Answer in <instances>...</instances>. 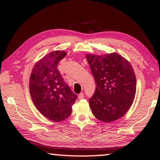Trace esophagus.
<instances>
[{
    "instance_id": "1",
    "label": "esophagus",
    "mask_w": 160,
    "mask_h": 160,
    "mask_svg": "<svg viewBox=\"0 0 160 160\" xmlns=\"http://www.w3.org/2000/svg\"><path fill=\"white\" fill-rule=\"evenodd\" d=\"M78 99L79 100H82V99H83L84 98V93H80L79 95H78Z\"/></svg>"
}]
</instances>
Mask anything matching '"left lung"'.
<instances>
[{"label":"left lung","instance_id":"1","mask_svg":"<svg viewBox=\"0 0 160 160\" xmlns=\"http://www.w3.org/2000/svg\"><path fill=\"white\" fill-rule=\"evenodd\" d=\"M85 56L96 82V91L89 99L92 113L104 122L118 120L131 107L136 93V78L131 64L115 52Z\"/></svg>","mask_w":160,"mask_h":160}]
</instances>
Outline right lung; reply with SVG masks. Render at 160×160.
<instances>
[{
    "label": "right lung",
    "mask_w": 160,
    "mask_h": 160,
    "mask_svg": "<svg viewBox=\"0 0 160 160\" xmlns=\"http://www.w3.org/2000/svg\"><path fill=\"white\" fill-rule=\"evenodd\" d=\"M67 53L53 51L37 62L29 78V92L37 109L53 122H61L69 116L77 95L64 82L58 64Z\"/></svg>",
    "instance_id": "obj_1"
}]
</instances>
